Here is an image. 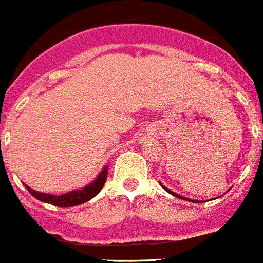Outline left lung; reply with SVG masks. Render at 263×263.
I'll use <instances>...</instances> for the list:
<instances>
[{"label": "left lung", "instance_id": "8db88e82", "mask_svg": "<svg viewBox=\"0 0 263 263\" xmlns=\"http://www.w3.org/2000/svg\"><path fill=\"white\" fill-rule=\"evenodd\" d=\"M161 186H163V184H161ZM163 187H164V186H163ZM164 190L167 191V193H170V194L174 195V197H178V198H180V199H186V201H187V198H184V197H182V195L176 194V193H174V191H171V190H170V189L164 187ZM189 201H191V202H198V201H193V199H189Z\"/></svg>", "mask_w": 263, "mask_h": 263}]
</instances>
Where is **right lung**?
Listing matches in <instances>:
<instances>
[{"label": "right lung", "mask_w": 263, "mask_h": 263, "mask_svg": "<svg viewBox=\"0 0 263 263\" xmlns=\"http://www.w3.org/2000/svg\"><path fill=\"white\" fill-rule=\"evenodd\" d=\"M107 174H108V170L107 167L100 172V175L98 176V179L93 180L91 184H88L87 187L81 189V190H74L70 191V193H66V194L61 195H51V194H45V193H39V191H35L32 189H29L28 186H25L27 190L31 193V195H33L35 198L42 201V202L51 203L54 206L60 208H68V206H77V205H81V203L87 202L89 199H92L95 195L99 194V191L102 190L104 183H106Z\"/></svg>", "instance_id": "1"}]
</instances>
